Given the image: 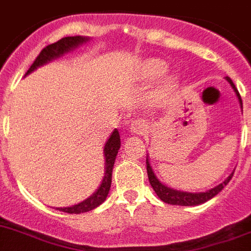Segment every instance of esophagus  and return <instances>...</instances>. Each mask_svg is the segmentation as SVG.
<instances>
[{"mask_svg": "<svg viewBox=\"0 0 251 251\" xmlns=\"http://www.w3.org/2000/svg\"><path fill=\"white\" fill-rule=\"evenodd\" d=\"M130 130L135 133V134H143L147 130V124L143 121H141V119H137V121H134L130 124Z\"/></svg>", "mask_w": 251, "mask_h": 251, "instance_id": "esophagus-1", "label": "esophagus"}]
</instances>
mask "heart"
<instances>
[{
  "mask_svg": "<svg viewBox=\"0 0 251 251\" xmlns=\"http://www.w3.org/2000/svg\"><path fill=\"white\" fill-rule=\"evenodd\" d=\"M168 70V64L160 59H149L146 62V72L149 77H159ZM173 83V82H169Z\"/></svg>",
  "mask_w": 251,
  "mask_h": 251,
  "instance_id": "1",
  "label": "heart"
}]
</instances>
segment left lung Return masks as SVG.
<instances>
[{
    "mask_svg": "<svg viewBox=\"0 0 251 251\" xmlns=\"http://www.w3.org/2000/svg\"><path fill=\"white\" fill-rule=\"evenodd\" d=\"M226 80L230 83V86L233 87L234 92L236 93V97H238L239 102H240L241 109H243V102H241V97L240 94H239L238 89H236L235 84L233 83V80L230 79L229 77H226ZM147 173H148V178H149V183H151V188L154 189V192L157 193V195L159 197L160 201H163L164 203L172 204V205H199V204H203L205 201H208L209 199H211L213 197L218 194L223 188L226 185L229 181H230L231 176H233L234 173H231L230 176H227L222 184H219L218 187L213 188V189L208 190L205 193H187V192H179V190H174L169 187H165L164 184L160 183L159 180L157 179V176H154V172L151 169V164L148 162V158H147Z\"/></svg>",
    "mask_w": 251,
    "mask_h": 251,
    "instance_id": "obj_1",
    "label": "left lung"
}]
</instances>
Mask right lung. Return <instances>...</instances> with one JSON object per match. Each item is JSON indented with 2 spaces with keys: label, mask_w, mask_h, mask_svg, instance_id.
I'll list each match as a JSON object with an SVG mask.
<instances>
[{
  "label": "right lung",
  "mask_w": 251,
  "mask_h": 251,
  "mask_svg": "<svg viewBox=\"0 0 251 251\" xmlns=\"http://www.w3.org/2000/svg\"><path fill=\"white\" fill-rule=\"evenodd\" d=\"M88 41V38L80 36L75 37H64L62 40L57 41V42L48 45L41 50V53L37 56L29 70L27 71L26 75L31 73L32 71L36 70L37 67H40L42 64L47 63V62L52 61L53 58L62 56L66 52H70L71 50L75 48L77 46L82 45L83 42ZM119 148H121V137H119L118 129H114L112 135L109 137L108 142L104 146V155H105V176L103 178L100 187L98 190L94 193L92 197L86 199L82 203L77 204V205L68 206V208H57V210L64 211V213H70V214H80V213H86V211L92 210V209L97 208L98 205L103 203L107 198L108 192L110 189V183H112V172H113L114 160H116L117 153H118Z\"/></svg>",
  "instance_id": "add662e5"
}]
</instances>
